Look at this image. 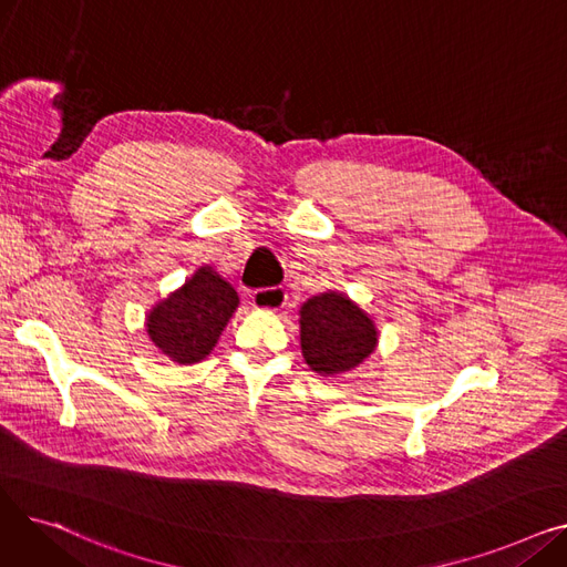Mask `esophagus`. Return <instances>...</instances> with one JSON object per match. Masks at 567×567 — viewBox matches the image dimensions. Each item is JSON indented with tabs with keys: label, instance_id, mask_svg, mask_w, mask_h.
<instances>
[{
	"label": "esophagus",
	"instance_id": "esophagus-1",
	"mask_svg": "<svg viewBox=\"0 0 567 567\" xmlns=\"http://www.w3.org/2000/svg\"><path fill=\"white\" fill-rule=\"evenodd\" d=\"M252 306L264 312H278L285 306V293L280 289H259L252 296Z\"/></svg>",
	"mask_w": 567,
	"mask_h": 567
}]
</instances>
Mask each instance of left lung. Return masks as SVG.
Listing matches in <instances>:
<instances>
[{
	"label": "left lung",
	"mask_w": 567,
	"mask_h": 567,
	"mask_svg": "<svg viewBox=\"0 0 567 567\" xmlns=\"http://www.w3.org/2000/svg\"><path fill=\"white\" fill-rule=\"evenodd\" d=\"M299 323L303 359L319 377H338L359 368L379 340L374 321L336 291L308 299Z\"/></svg>",
	"instance_id": "obj_1"
}]
</instances>
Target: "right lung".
I'll use <instances>...</instances> for the list:
<instances>
[{
    "label": "right lung",
    "instance_id": "right-lung-1",
    "mask_svg": "<svg viewBox=\"0 0 567 567\" xmlns=\"http://www.w3.org/2000/svg\"><path fill=\"white\" fill-rule=\"evenodd\" d=\"M238 293L208 266H202L182 289L172 291L146 317V333L161 353L178 365L204 361L214 351Z\"/></svg>",
    "mask_w": 567,
    "mask_h": 567
}]
</instances>
